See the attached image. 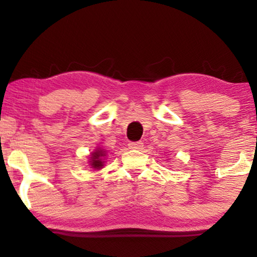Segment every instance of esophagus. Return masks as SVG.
<instances>
[{
  "instance_id": "34e87169",
  "label": "esophagus",
  "mask_w": 257,
  "mask_h": 257,
  "mask_svg": "<svg viewBox=\"0 0 257 257\" xmlns=\"http://www.w3.org/2000/svg\"><path fill=\"white\" fill-rule=\"evenodd\" d=\"M144 144L142 142H131L128 143V147L132 150H142Z\"/></svg>"
}]
</instances>
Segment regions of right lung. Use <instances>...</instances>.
<instances>
[{
	"label": "right lung",
	"instance_id": "add662e5",
	"mask_svg": "<svg viewBox=\"0 0 257 257\" xmlns=\"http://www.w3.org/2000/svg\"><path fill=\"white\" fill-rule=\"evenodd\" d=\"M105 156L104 154V151L103 150H98L96 151V152L92 153V156H91V166H92L94 170H98V168H101L103 167V164L104 161L101 158H103Z\"/></svg>",
	"mask_w": 257,
	"mask_h": 257
}]
</instances>
